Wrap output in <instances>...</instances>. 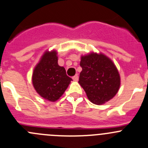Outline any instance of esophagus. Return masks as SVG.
Masks as SVG:
<instances>
[{"label":"esophagus","mask_w":148,"mask_h":148,"mask_svg":"<svg viewBox=\"0 0 148 148\" xmlns=\"http://www.w3.org/2000/svg\"><path fill=\"white\" fill-rule=\"evenodd\" d=\"M72 79L74 80V81H78V79H79L78 75H77V74H76V75H74V77H72Z\"/></svg>","instance_id":"esophagus-1"}]
</instances>
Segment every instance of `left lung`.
Listing matches in <instances>:
<instances>
[{
    "instance_id": "8db88e82",
    "label": "left lung",
    "mask_w": 148,
    "mask_h": 148,
    "mask_svg": "<svg viewBox=\"0 0 148 148\" xmlns=\"http://www.w3.org/2000/svg\"><path fill=\"white\" fill-rule=\"evenodd\" d=\"M79 83L90 102L101 105L112 99L120 87L116 67L103 54L90 53L82 56Z\"/></svg>"
}]
</instances>
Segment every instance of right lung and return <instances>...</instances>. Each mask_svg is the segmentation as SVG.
Instances as JSON below:
<instances>
[{
  "label": "right lung",
  "mask_w": 148,
  "mask_h": 148,
  "mask_svg": "<svg viewBox=\"0 0 148 148\" xmlns=\"http://www.w3.org/2000/svg\"><path fill=\"white\" fill-rule=\"evenodd\" d=\"M56 51L46 52L36 66L32 74V83L37 92L49 101H56L68 87L71 77L64 67L58 64Z\"/></svg>",
  "instance_id": "right-lung-1"
}]
</instances>
